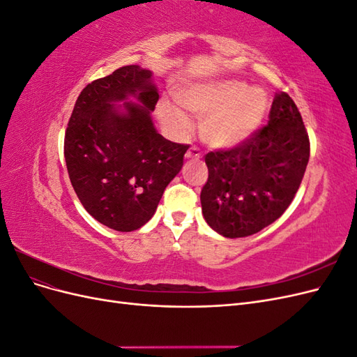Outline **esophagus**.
I'll return each mask as SVG.
<instances>
[{"instance_id": "esophagus-1", "label": "esophagus", "mask_w": 357, "mask_h": 357, "mask_svg": "<svg viewBox=\"0 0 357 357\" xmlns=\"http://www.w3.org/2000/svg\"><path fill=\"white\" fill-rule=\"evenodd\" d=\"M201 156V152H199V149L198 147H195V146H192L188 152H186V159H190V158H199Z\"/></svg>"}]
</instances>
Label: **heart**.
Masks as SVG:
<instances>
[{
    "mask_svg": "<svg viewBox=\"0 0 357 357\" xmlns=\"http://www.w3.org/2000/svg\"><path fill=\"white\" fill-rule=\"evenodd\" d=\"M176 98L183 110L202 119V138L218 147L238 144L250 135L261 123L268 104L264 89L248 88L241 80L193 84L181 89ZM185 112L164 102L158 114L167 128L185 134L190 129Z\"/></svg>",
    "mask_w": 357,
    "mask_h": 357,
    "instance_id": "obj_1",
    "label": "heart"
}]
</instances>
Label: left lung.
Instances as JSON below:
<instances>
[{
	"instance_id": "8db88e82",
	"label": "left lung",
	"mask_w": 357,
	"mask_h": 357,
	"mask_svg": "<svg viewBox=\"0 0 357 357\" xmlns=\"http://www.w3.org/2000/svg\"><path fill=\"white\" fill-rule=\"evenodd\" d=\"M310 158V139L296 104L280 92L268 125L243 143L205 155L208 180L201 190L204 219L226 238L266 228L294 201Z\"/></svg>"
}]
</instances>
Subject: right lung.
<instances>
[{"label":"right lung","mask_w":357,"mask_h":357,"mask_svg":"<svg viewBox=\"0 0 357 357\" xmlns=\"http://www.w3.org/2000/svg\"><path fill=\"white\" fill-rule=\"evenodd\" d=\"M129 96L139 102H125ZM158 100L152 71L126 66L89 83L75 101L63 139L68 176L84 210L110 229L146 225L183 167L189 146L156 131L150 113Z\"/></svg>","instance_id":"1"}]
</instances>
